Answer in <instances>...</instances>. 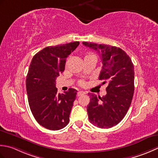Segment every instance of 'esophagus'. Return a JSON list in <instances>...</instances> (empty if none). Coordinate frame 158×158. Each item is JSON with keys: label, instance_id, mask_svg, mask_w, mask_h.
Segmentation results:
<instances>
[{"label": "esophagus", "instance_id": "1", "mask_svg": "<svg viewBox=\"0 0 158 158\" xmlns=\"http://www.w3.org/2000/svg\"><path fill=\"white\" fill-rule=\"evenodd\" d=\"M86 94V93L85 91H80L78 92V93H77V95L78 96H81L82 95H85Z\"/></svg>", "mask_w": 158, "mask_h": 158}]
</instances>
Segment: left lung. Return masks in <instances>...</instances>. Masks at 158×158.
<instances>
[{
  "label": "left lung",
  "instance_id": "1",
  "mask_svg": "<svg viewBox=\"0 0 158 158\" xmlns=\"http://www.w3.org/2000/svg\"><path fill=\"white\" fill-rule=\"evenodd\" d=\"M83 45L98 52L102 68L99 78L108 83L101 98L89 93V119L99 128H110L123 119L130 108L134 91V69L130 57L119 48L84 41Z\"/></svg>",
  "mask_w": 158,
  "mask_h": 158
}]
</instances>
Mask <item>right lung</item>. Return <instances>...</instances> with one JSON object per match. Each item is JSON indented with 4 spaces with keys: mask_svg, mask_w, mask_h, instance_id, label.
I'll list each match as a JSON object with an SVG mask.
<instances>
[{
    "mask_svg": "<svg viewBox=\"0 0 158 158\" xmlns=\"http://www.w3.org/2000/svg\"><path fill=\"white\" fill-rule=\"evenodd\" d=\"M79 41L44 48L33 56L28 69L26 87L34 118L41 126L59 130L69 123L77 90L57 93L56 79L65 70L66 59Z\"/></svg>",
    "mask_w": 158,
    "mask_h": 158,
    "instance_id": "add662e5",
    "label": "right lung"
}]
</instances>
